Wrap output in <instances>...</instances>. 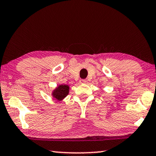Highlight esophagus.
<instances>
[{
    "mask_svg": "<svg viewBox=\"0 0 156 156\" xmlns=\"http://www.w3.org/2000/svg\"><path fill=\"white\" fill-rule=\"evenodd\" d=\"M80 82L81 83H87V80H80Z\"/></svg>",
    "mask_w": 156,
    "mask_h": 156,
    "instance_id": "obj_1",
    "label": "esophagus"
}]
</instances>
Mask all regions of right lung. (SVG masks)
<instances>
[{
	"label": "right lung",
	"mask_w": 156,
	"mask_h": 156,
	"mask_svg": "<svg viewBox=\"0 0 156 156\" xmlns=\"http://www.w3.org/2000/svg\"><path fill=\"white\" fill-rule=\"evenodd\" d=\"M69 87L67 85H60L57 89L53 91V95L58 100H62L68 94Z\"/></svg>",
	"instance_id": "add662e5"
}]
</instances>
